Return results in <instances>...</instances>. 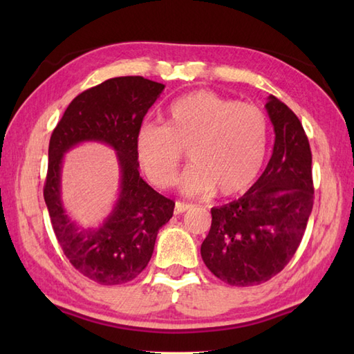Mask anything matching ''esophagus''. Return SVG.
<instances>
[{"label":"esophagus","mask_w":354,"mask_h":354,"mask_svg":"<svg viewBox=\"0 0 354 354\" xmlns=\"http://www.w3.org/2000/svg\"><path fill=\"white\" fill-rule=\"evenodd\" d=\"M192 205L187 204V202H181V201H176L175 204V214H183L184 212H187Z\"/></svg>","instance_id":"obj_1"}]
</instances>
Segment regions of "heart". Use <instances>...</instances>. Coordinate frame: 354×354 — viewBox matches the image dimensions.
Returning <instances> with one entry per match:
<instances>
[{
    "instance_id": "obj_1",
    "label": "heart",
    "mask_w": 354,
    "mask_h": 354,
    "mask_svg": "<svg viewBox=\"0 0 354 354\" xmlns=\"http://www.w3.org/2000/svg\"><path fill=\"white\" fill-rule=\"evenodd\" d=\"M269 123L260 108L212 91L179 97L161 126L142 124L135 137L141 170L156 187L175 181L183 150L192 164L179 179L187 194L232 196L250 187L263 167Z\"/></svg>"
}]
</instances>
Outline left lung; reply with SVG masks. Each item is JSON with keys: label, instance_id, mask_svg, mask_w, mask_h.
Returning a JSON list of instances; mask_svg holds the SVG:
<instances>
[{"label": "left lung", "instance_id": "left-lung-1", "mask_svg": "<svg viewBox=\"0 0 354 354\" xmlns=\"http://www.w3.org/2000/svg\"><path fill=\"white\" fill-rule=\"evenodd\" d=\"M266 111L275 142L265 171L242 198L212 208L202 260L231 286L261 284L297 252L313 207L312 152L298 117L274 95Z\"/></svg>", "mask_w": 354, "mask_h": 354}]
</instances>
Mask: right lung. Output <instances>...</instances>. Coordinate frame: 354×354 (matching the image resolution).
Returning a JSON list of instances; mask_svg holds the SVG:
<instances>
[{
	"instance_id": "right-lung-1",
	"label": "right lung",
	"mask_w": 354,
	"mask_h": 354,
	"mask_svg": "<svg viewBox=\"0 0 354 354\" xmlns=\"http://www.w3.org/2000/svg\"><path fill=\"white\" fill-rule=\"evenodd\" d=\"M164 85L141 76H124L79 94L51 133L44 199L53 230L66 259L82 275L112 286L133 280L152 257L158 231L173 216L175 202L140 176L135 137ZM103 142L116 150L120 193L99 229H80L71 221L60 196L63 155L80 142Z\"/></svg>"
}]
</instances>
